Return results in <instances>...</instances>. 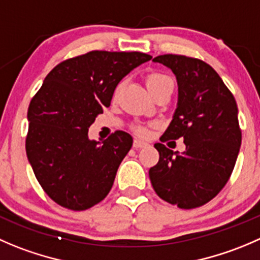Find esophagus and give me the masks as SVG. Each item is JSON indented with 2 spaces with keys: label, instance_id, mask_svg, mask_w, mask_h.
Returning <instances> with one entry per match:
<instances>
[{
  "label": "esophagus",
  "instance_id": "obj_1",
  "mask_svg": "<svg viewBox=\"0 0 260 260\" xmlns=\"http://www.w3.org/2000/svg\"><path fill=\"white\" fill-rule=\"evenodd\" d=\"M146 146H148V143H147V142H145V141L138 140V138H136V140L133 141V147H135V148L146 147Z\"/></svg>",
  "mask_w": 260,
  "mask_h": 260
}]
</instances>
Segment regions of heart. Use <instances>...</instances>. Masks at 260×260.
<instances>
[{
    "label": "heart",
    "mask_w": 260,
    "mask_h": 260,
    "mask_svg": "<svg viewBox=\"0 0 260 260\" xmlns=\"http://www.w3.org/2000/svg\"><path fill=\"white\" fill-rule=\"evenodd\" d=\"M169 82H173V81H171L170 77H168L166 75H162V74H151L150 76L147 77V80H146V84H147V87L148 90H150V92H152L153 90L158 89V87H161L162 85L169 84ZM119 87L120 86L117 87V91L119 90ZM135 131L141 136H147L148 133H150L148 128L143 127V125H137V127L135 128Z\"/></svg>",
    "instance_id": "b5f03b06"
}]
</instances>
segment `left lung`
Returning <instances> with one entry per match:
<instances>
[{
    "mask_svg": "<svg viewBox=\"0 0 260 260\" xmlns=\"http://www.w3.org/2000/svg\"><path fill=\"white\" fill-rule=\"evenodd\" d=\"M178 81V107L161 142L184 138L183 153L155 143L158 162L151 184L161 200L179 208H197L226 185L241 145L238 105L217 72L203 60L178 54L153 58Z\"/></svg>",
    "mask_w": 260,
    "mask_h": 260,
    "instance_id": "1",
    "label": "left lung"
}]
</instances>
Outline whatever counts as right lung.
I'll use <instances>...</instances> for the list:
<instances>
[{"label":"right lung","mask_w":260,"mask_h":260,"mask_svg":"<svg viewBox=\"0 0 260 260\" xmlns=\"http://www.w3.org/2000/svg\"><path fill=\"white\" fill-rule=\"evenodd\" d=\"M151 58L92 50L63 60L47 75L27 109L25 147L38 181L55 203L84 211L108 196L133 138L117 131L100 143L87 132L110 105L120 80Z\"/></svg>","instance_id":"1"}]
</instances>
